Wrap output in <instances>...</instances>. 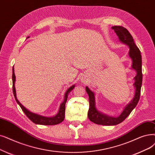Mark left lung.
I'll return each instance as SVG.
<instances>
[{
    "mask_svg": "<svg viewBox=\"0 0 155 155\" xmlns=\"http://www.w3.org/2000/svg\"><path fill=\"white\" fill-rule=\"evenodd\" d=\"M111 28L116 33L120 41L129 48V56L132 59V69L136 71V75L134 78L135 82L133 84L135 88V92L133 99L125 106L122 113L118 117H114L101 112L97 109L94 92L88 87H85L86 92L89 97L88 118L94 124L103 125H116L122 123L130 115L139 102L143 81L142 57L139 48L134 43L132 36L129 31L122 26H112Z\"/></svg>",
    "mask_w": 155,
    "mask_h": 155,
    "instance_id": "1",
    "label": "left lung"
}]
</instances>
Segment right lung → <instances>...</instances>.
I'll list each match as a JSON object with an SVG mask.
<instances>
[{
	"label": "right lung",
	"mask_w": 155,
	"mask_h": 155,
	"mask_svg": "<svg viewBox=\"0 0 155 155\" xmlns=\"http://www.w3.org/2000/svg\"><path fill=\"white\" fill-rule=\"evenodd\" d=\"M27 38H29L28 37ZM12 91H13V94H14V96L15 97V99L17 103L19 105V106L21 107V108L22 109L23 111L25 113V115H26L32 122H33L35 124H38V125H57L59 124L61 122H62L63 121L64 119V114H65V104L66 103L67 98H68V96L69 93L74 89L75 85H73L67 89L64 94V100L61 103L59 108V111L58 113L55 116L53 117H44L42 115H38V114L33 113L28 110V109H26V107L20 103L18 99H17L16 97V89H15V81H16V76L15 74V69H14V66L12 68Z\"/></svg>",
	"instance_id": "add662e5"
}]
</instances>
